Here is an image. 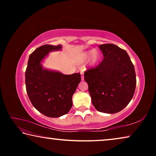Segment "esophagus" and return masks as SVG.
Listing matches in <instances>:
<instances>
[{"instance_id": "obj_1", "label": "esophagus", "mask_w": 156, "mask_h": 156, "mask_svg": "<svg viewBox=\"0 0 156 156\" xmlns=\"http://www.w3.org/2000/svg\"><path fill=\"white\" fill-rule=\"evenodd\" d=\"M80 75H81V80H84V75H83V72H80Z\"/></svg>"}]
</instances>
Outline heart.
I'll return each mask as SVG.
<instances>
[{"label": "heart", "instance_id": "b5f03b06", "mask_svg": "<svg viewBox=\"0 0 156 156\" xmlns=\"http://www.w3.org/2000/svg\"><path fill=\"white\" fill-rule=\"evenodd\" d=\"M89 59V65L94 66L98 64L100 60V54L97 50L91 49L89 51H84L79 55L78 56V62L80 63H83Z\"/></svg>", "mask_w": 156, "mask_h": 156}]
</instances>
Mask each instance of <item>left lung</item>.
Masks as SVG:
<instances>
[{
	"instance_id": "left-lung-1",
	"label": "left lung",
	"mask_w": 156,
	"mask_h": 156,
	"mask_svg": "<svg viewBox=\"0 0 156 156\" xmlns=\"http://www.w3.org/2000/svg\"><path fill=\"white\" fill-rule=\"evenodd\" d=\"M104 59L98 67L84 73L92 104L98 112L115 113L133 96L136 86L135 69L125 50L113 44H100Z\"/></svg>"
}]
</instances>
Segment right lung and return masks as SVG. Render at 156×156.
<instances>
[{
  "label": "right lung",
  "mask_w": 156,
  "mask_h": 156,
  "mask_svg": "<svg viewBox=\"0 0 156 156\" xmlns=\"http://www.w3.org/2000/svg\"><path fill=\"white\" fill-rule=\"evenodd\" d=\"M62 46L44 44L31 53L25 72L26 90L33 106L50 118L67 113L72 107V96L81 80L80 73L65 75L44 69L42 61L49 52Z\"/></svg>",
  "instance_id": "1"
}]
</instances>
